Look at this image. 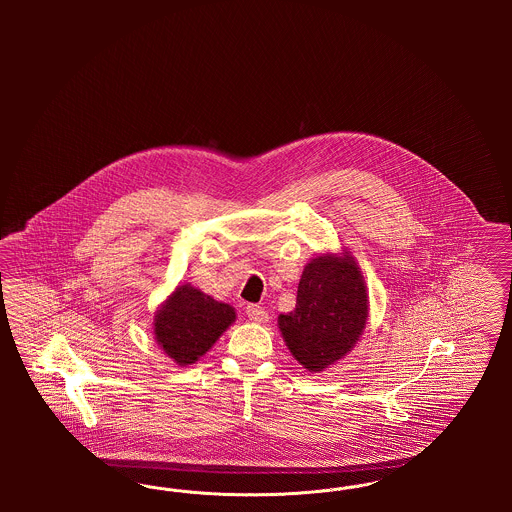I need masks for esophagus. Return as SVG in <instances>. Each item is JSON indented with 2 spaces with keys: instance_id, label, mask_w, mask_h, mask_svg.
Wrapping results in <instances>:
<instances>
[{
  "instance_id": "1",
  "label": "esophagus",
  "mask_w": 512,
  "mask_h": 512,
  "mask_svg": "<svg viewBox=\"0 0 512 512\" xmlns=\"http://www.w3.org/2000/svg\"><path fill=\"white\" fill-rule=\"evenodd\" d=\"M245 313H247V317L255 320V322H267L268 320L267 311L263 307H259V305H247Z\"/></svg>"
}]
</instances>
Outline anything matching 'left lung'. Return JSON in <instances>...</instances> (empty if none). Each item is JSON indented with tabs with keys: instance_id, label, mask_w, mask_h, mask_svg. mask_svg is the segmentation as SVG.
<instances>
[{
	"instance_id": "8db88e82",
	"label": "left lung",
	"mask_w": 512,
	"mask_h": 512,
	"mask_svg": "<svg viewBox=\"0 0 512 512\" xmlns=\"http://www.w3.org/2000/svg\"><path fill=\"white\" fill-rule=\"evenodd\" d=\"M368 318V293L355 259L324 253L303 268L295 309L278 317L293 357L309 372L343 359L361 338Z\"/></svg>"
}]
</instances>
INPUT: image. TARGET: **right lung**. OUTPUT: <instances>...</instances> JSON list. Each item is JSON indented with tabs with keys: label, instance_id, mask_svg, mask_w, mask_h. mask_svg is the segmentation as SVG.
Masks as SVG:
<instances>
[{
	"label": "right lung",
	"instance_id": "1",
	"mask_svg": "<svg viewBox=\"0 0 512 512\" xmlns=\"http://www.w3.org/2000/svg\"><path fill=\"white\" fill-rule=\"evenodd\" d=\"M236 320V311L190 284L178 286L159 307L153 332L161 349L180 366L203 357Z\"/></svg>",
	"mask_w": 512,
	"mask_h": 512
}]
</instances>
